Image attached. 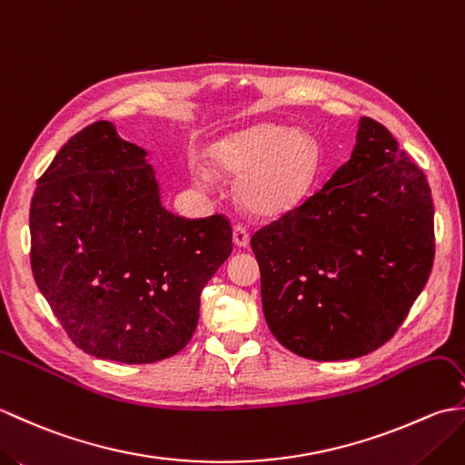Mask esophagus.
Listing matches in <instances>:
<instances>
[{"instance_id":"obj_1","label":"esophagus","mask_w":465,"mask_h":465,"mask_svg":"<svg viewBox=\"0 0 465 465\" xmlns=\"http://www.w3.org/2000/svg\"><path fill=\"white\" fill-rule=\"evenodd\" d=\"M233 243L238 245V248H248V243H250V233L240 223L233 225Z\"/></svg>"}]
</instances>
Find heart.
Instances as JSON below:
<instances>
[{
	"mask_svg": "<svg viewBox=\"0 0 465 465\" xmlns=\"http://www.w3.org/2000/svg\"><path fill=\"white\" fill-rule=\"evenodd\" d=\"M207 162L217 172L240 175V203L253 215L282 217L295 210L318 180L322 147L313 135L278 124H260L223 135L207 147ZM200 187L213 183L203 165L192 167Z\"/></svg>",
	"mask_w": 465,
	"mask_h": 465,
	"instance_id": "b5f03b06",
	"label": "heart"
}]
</instances>
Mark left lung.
Segmentation results:
<instances>
[{"label":"left lung","instance_id":"1","mask_svg":"<svg viewBox=\"0 0 465 465\" xmlns=\"http://www.w3.org/2000/svg\"><path fill=\"white\" fill-rule=\"evenodd\" d=\"M262 305L282 345L353 360L398 331L433 265L426 175L371 117L318 193L253 233Z\"/></svg>","mask_w":465,"mask_h":465}]
</instances>
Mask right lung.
Masks as SVG:
<instances>
[{
	"mask_svg": "<svg viewBox=\"0 0 465 465\" xmlns=\"http://www.w3.org/2000/svg\"><path fill=\"white\" fill-rule=\"evenodd\" d=\"M39 292L85 353L172 358L192 340L200 293L232 253L223 215L167 212L147 152L95 122L57 152L29 210Z\"/></svg>",
	"mask_w": 465,
	"mask_h": 465,
	"instance_id": "obj_1",
	"label": "right lung"
}]
</instances>
